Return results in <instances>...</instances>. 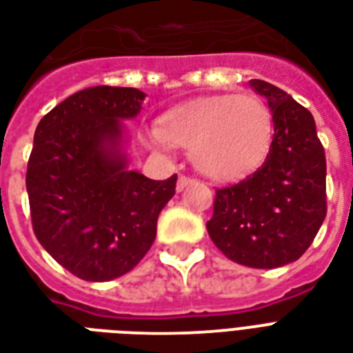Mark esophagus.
<instances>
[{
  "mask_svg": "<svg viewBox=\"0 0 353 353\" xmlns=\"http://www.w3.org/2000/svg\"><path fill=\"white\" fill-rule=\"evenodd\" d=\"M193 182H195V179H191V176H185V174H180L179 182H176V190L182 191L184 188H188L190 184H193Z\"/></svg>",
  "mask_w": 353,
  "mask_h": 353,
  "instance_id": "esophagus-1",
  "label": "esophagus"
}]
</instances>
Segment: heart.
Returning <instances> with one entry per match:
<instances>
[{"instance_id": "b5f03b06", "label": "heart", "mask_w": 353, "mask_h": 353, "mask_svg": "<svg viewBox=\"0 0 353 353\" xmlns=\"http://www.w3.org/2000/svg\"><path fill=\"white\" fill-rule=\"evenodd\" d=\"M272 138V114L252 94L201 97L165 112L154 139L191 152L210 179L237 180L258 169Z\"/></svg>"}]
</instances>
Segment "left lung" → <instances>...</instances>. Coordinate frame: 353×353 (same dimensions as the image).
<instances>
[{"label": "left lung", "mask_w": 353, "mask_h": 353, "mask_svg": "<svg viewBox=\"0 0 353 353\" xmlns=\"http://www.w3.org/2000/svg\"><path fill=\"white\" fill-rule=\"evenodd\" d=\"M269 103L274 134L252 174L215 190L208 234L226 258L276 269L302 256L326 217V154L315 119L274 84L252 79Z\"/></svg>", "instance_id": "obj_1"}]
</instances>
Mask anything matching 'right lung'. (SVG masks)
Listing matches in <instances>:
<instances>
[{
  "label": "right lung",
  "mask_w": 353,
  "mask_h": 353,
  "mask_svg": "<svg viewBox=\"0 0 353 353\" xmlns=\"http://www.w3.org/2000/svg\"><path fill=\"white\" fill-rule=\"evenodd\" d=\"M145 94L94 86L40 119L26 185L34 236L73 276L108 281L132 270L157 237L176 174L151 180L127 171L117 151L121 119L138 116Z\"/></svg>",
  "instance_id": "add662e5"
}]
</instances>
